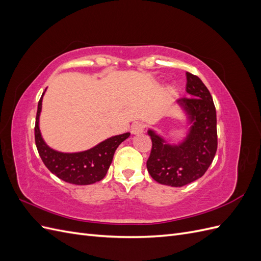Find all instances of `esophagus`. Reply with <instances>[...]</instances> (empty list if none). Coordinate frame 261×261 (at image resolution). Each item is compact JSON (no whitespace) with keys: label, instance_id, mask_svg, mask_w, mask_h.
Segmentation results:
<instances>
[{"label":"esophagus","instance_id":"34e87169","mask_svg":"<svg viewBox=\"0 0 261 261\" xmlns=\"http://www.w3.org/2000/svg\"><path fill=\"white\" fill-rule=\"evenodd\" d=\"M145 127H146L145 123H143V122H135V123H134V124L132 125L130 132H132L133 134H141V133L144 132Z\"/></svg>","mask_w":261,"mask_h":261}]
</instances>
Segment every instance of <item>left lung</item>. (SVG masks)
Returning <instances> with one entry per match:
<instances>
[{"label": "left lung", "mask_w": 261, "mask_h": 261, "mask_svg": "<svg viewBox=\"0 0 261 261\" xmlns=\"http://www.w3.org/2000/svg\"><path fill=\"white\" fill-rule=\"evenodd\" d=\"M186 92L191 98L177 100L194 124L183 144L170 146L149 130L152 141L147 169L158 183L180 187L201 177L213 161L218 148L217 112L211 94L196 75L186 72Z\"/></svg>", "instance_id": "8db88e82"}]
</instances>
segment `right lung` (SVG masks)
Segmentation results:
<instances>
[{"label": "right lung", "mask_w": 261, "mask_h": 261, "mask_svg": "<svg viewBox=\"0 0 261 261\" xmlns=\"http://www.w3.org/2000/svg\"><path fill=\"white\" fill-rule=\"evenodd\" d=\"M43 93L38 102L35 125V140L39 155L44 165L53 174L64 181L75 185H89L101 180L107 174L113 160L116 148L130 134L125 133L102 141L87 151L77 153H63L46 146L39 130V115L41 112Z\"/></svg>", "instance_id": "add662e5"}]
</instances>
